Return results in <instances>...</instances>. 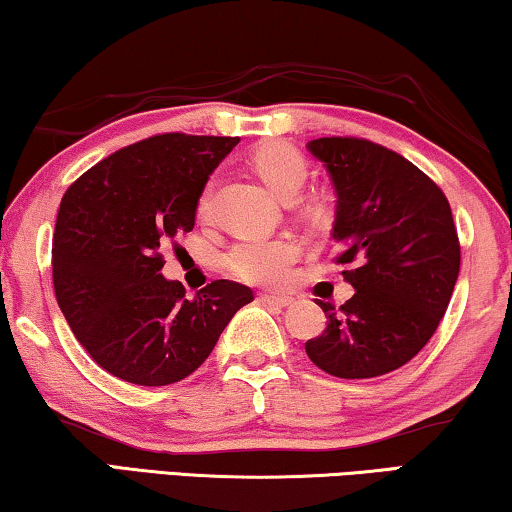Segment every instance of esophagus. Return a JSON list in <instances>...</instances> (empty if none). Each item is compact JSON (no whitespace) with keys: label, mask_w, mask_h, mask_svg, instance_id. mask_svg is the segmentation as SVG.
<instances>
[{"label":"esophagus","mask_w":512,"mask_h":512,"mask_svg":"<svg viewBox=\"0 0 512 512\" xmlns=\"http://www.w3.org/2000/svg\"><path fill=\"white\" fill-rule=\"evenodd\" d=\"M263 302V305H270V307H279L284 309L293 302V298H288V295H272V293H261V298H258Z\"/></svg>","instance_id":"obj_1"}]
</instances>
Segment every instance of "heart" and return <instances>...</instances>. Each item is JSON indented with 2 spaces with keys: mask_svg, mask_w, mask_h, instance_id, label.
<instances>
[{
  "mask_svg": "<svg viewBox=\"0 0 512 512\" xmlns=\"http://www.w3.org/2000/svg\"><path fill=\"white\" fill-rule=\"evenodd\" d=\"M251 166L258 177L265 182L274 196L293 198L302 189L307 180V159L295 150L293 145L265 143L251 154ZM210 212V187L203 189L198 198V214L207 217ZM302 247L293 238H242L228 249L224 256V265L235 277L249 284H279L286 277L291 265L298 261Z\"/></svg>",
  "mask_w": 512,
  "mask_h": 512,
  "instance_id": "obj_1",
  "label": "heart"
}]
</instances>
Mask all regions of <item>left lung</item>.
Wrapping results in <instances>:
<instances>
[{"mask_svg":"<svg viewBox=\"0 0 512 512\" xmlns=\"http://www.w3.org/2000/svg\"><path fill=\"white\" fill-rule=\"evenodd\" d=\"M337 194L332 238L355 288L305 351L337 379H374L406 365L446 314L459 274V240L443 191L402 154L365 138H316Z\"/></svg>","mask_w":512,"mask_h":512,"instance_id":"obj_1","label":"left lung"}]
</instances>
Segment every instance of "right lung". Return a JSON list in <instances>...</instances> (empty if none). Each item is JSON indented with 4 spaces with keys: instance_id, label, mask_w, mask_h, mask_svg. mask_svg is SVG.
<instances>
[{
    "instance_id": "1",
    "label": "right lung",
    "mask_w": 512,
    "mask_h": 512,
    "mask_svg": "<svg viewBox=\"0 0 512 512\" xmlns=\"http://www.w3.org/2000/svg\"><path fill=\"white\" fill-rule=\"evenodd\" d=\"M240 143L161 133L122 147L66 189L53 238L57 305L96 365L136 385L187 379L251 288L217 279L184 298L161 247L196 224L207 177Z\"/></svg>"
}]
</instances>
